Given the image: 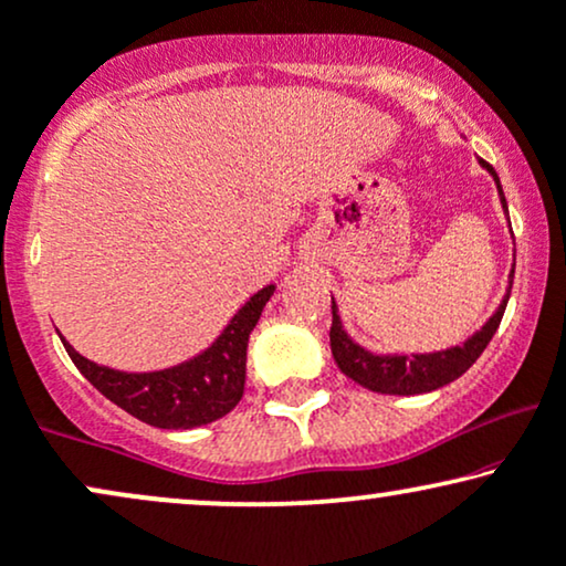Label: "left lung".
<instances>
[{"instance_id":"obj_1","label":"left lung","mask_w":566,"mask_h":566,"mask_svg":"<svg viewBox=\"0 0 566 566\" xmlns=\"http://www.w3.org/2000/svg\"><path fill=\"white\" fill-rule=\"evenodd\" d=\"M478 161H481V167L489 171L493 182H496L499 198H502V206L506 213V198L502 192V182H499L496 169H493L489 161L483 159ZM512 279H514V266L510 271V287H506L504 300L499 303L496 313H493V316L485 321L475 334H470L462 345L436 349V353H412V355L370 353V349L357 345L353 336L347 334V328L339 318V307H336L332 297V332H328V339H332V355L336 366H339L342 374L353 378V381L366 386L370 391H378V395L410 397V395H426V391L441 389V386L452 384L454 378H460L464 370L481 357L483 349L489 347L491 336L496 334L499 324H502L506 303H510Z\"/></svg>"}]
</instances>
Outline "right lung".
<instances>
[{
    "instance_id": "1",
    "label": "right lung",
    "mask_w": 566,
    "mask_h": 566,
    "mask_svg": "<svg viewBox=\"0 0 566 566\" xmlns=\"http://www.w3.org/2000/svg\"><path fill=\"white\" fill-rule=\"evenodd\" d=\"M274 290L276 284H266L255 292L203 353L164 370H148V374L114 370L75 353L67 339H62V345L77 370L133 418L154 428L188 431L224 418L240 402L245 391L250 332L259 324Z\"/></svg>"
}]
</instances>
